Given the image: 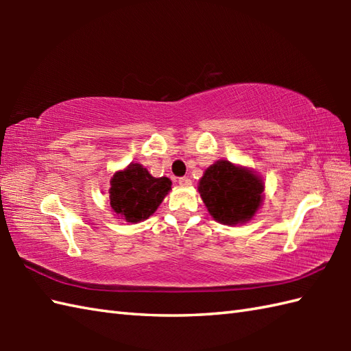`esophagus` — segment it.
Returning <instances> with one entry per match:
<instances>
[{"label": "esophagus", "instance_id": "1", "mask_svg": "<svg viewBox=\"0 0 351 351\" xmlns=\"http://www.w3.org/2000/svg\"><path fill=\"white\" fill-rule=\"evenodd\" d=\"M178 182H180V185H182V187H189V185H191V180H190V178H180V181H178Z\"/></svg>", "mask_w": 351, "mask_h": 351}]
</instances>
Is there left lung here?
I'll list each match as a JSON object with an SVG mask.
<instances>
[{"instance_id":"1","label":"left lung","mask_w":351,"mask_h":351,"mask_svg":"<svg viewBox=\"0 0 351 351\" xmlns=\"http://www.w3.org/2000/svg\"><path fill=\"white\" fill-rule=\"evenodd\" d=\"M197 191L215 221L235 226L255 217L263 205L264 180L250 167L219 160L204 171Z\"/></svg>"}]
</instances>
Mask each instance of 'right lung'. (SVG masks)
Listing matches in <instances>:
<instances>
[{"mask_svg": "<svg viewBox=\"0 0 351 351\" xmlns=\"http://www.w3.org/2000/svg\"><path fill=\"white\" fill-rule=\"evenodd\" d=\"M110 185L111 211L132 225L151 217L171 190L169 178H155L138 162L117 170Z\"/></svg>", "mask_w": 351, "mask_h": 351, "instance_id": "1", "label": "right lung"}]
</instances>
